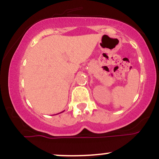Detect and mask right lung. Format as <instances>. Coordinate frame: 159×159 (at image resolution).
<instances>
[{
	"label": "right lung",
	"instance_id": "right-lung-1",
	"mask_svg": "<svg viewBox=\"0 0 159 159\" xmlns=\"http://www.w3.org/2000/svg\"><path fill=\"white\" fill-rule=\"evenodd\" d=\"M63 111H62V112H63Z\"/></svg>",
	"mask_w": 159,
	"mask_h": 159
}]
</instances>
